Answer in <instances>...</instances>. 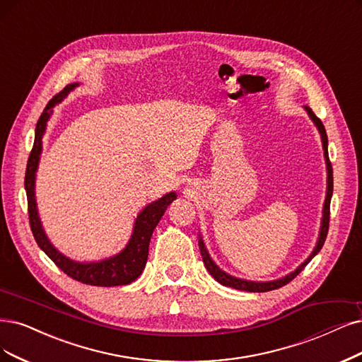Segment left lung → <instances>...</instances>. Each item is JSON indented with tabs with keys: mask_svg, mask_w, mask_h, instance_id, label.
<instances>
[{
	"mask_svg": "<svg viewBox=\"0 0 362 362\" xmlns=\"http://www.w3.org/2000/svg\"><path fill=\"white\" fill-rule=\"evenodd\" d=\"M307 113H309V116L312 117L313 122L316 124L319 132H320V137H322V144H324V153H325V158H327V170H328V189H327V198H325V204H324V218H322V226H320V234H319V240H317V245L313 250V253L310 255V258L307 259L305 262H303L298 269L288 274L286 277L284 279H279V280H274V282H247V280H242V279H237V277H233L230 274L223 273L219 267L211 261V258L209 257V253L204 247V243L203 240L199 238V252H202V257H203V262L206 265V269L209 270V273L215 277L218 282L223 286H230V288H234V289H240V291H247V292H267V291H273V289H277V288H282L285 286L286 284H289L292 279H296L303 270L304 267L310 262V259L316 255V253L322 249L324 243H325V238H327V234H328V228H329V204H331V197H332V165L329 163V158H328V139H327V131H325V127L324 124L320 122V119L312 112L310 107H305Z\"/></svg>",
	"mask_w": 362,
	"mask_h": 362,
	"instance_id": "8db88e82",
	"label": "left lung"
}]
</instances>
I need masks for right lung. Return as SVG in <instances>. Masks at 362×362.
Masks as SVG:
<instances>
[{"instance_id":"add662e5","label":"right lung","mask_w":362,"mask_h":362,"mask_svg":"<svg viewBox=\"0 0 362 362\" xmlns=\"http://www.w3.org/2000/svg\"><path fill=\"white\" fill-rule=\"evenodd\" d=\"M76 86L77 83L65 86L59 93H57V95L47 103L43 113L38 117V122L35 127L34 146L30 153L28 164H26V171H25V191H26V198H28L30 226L40 249H42L69 277L77 280V282L92 285V286L128 285L141 274L147 261V255H149V242H151L155 226L158 225L159 219L163 218L167 207L174 202V199H176L177 195L174 192H170L163 198H159L158 202L147 206L140 213L136 221V226H134V233L129 243L122 252L119 253V255L113 258H109L101 262H93V264H80L65 258L50 245L37 215L35 198H34L35 171L38 165L40 153H42V139L46 129V122L50 116V109L55 104H58L66 93L73 90Z\"/></svg>"}]
</instances>
